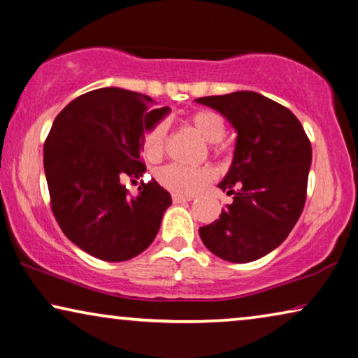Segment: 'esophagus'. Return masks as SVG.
Instances as JSON below:
<instances>
[{
    "mask_svg": "<svg viewBox=\"0 0 358 358\" xmlns=\"http://www.w3.org/2000/svg\"><path fill=\"white\" fill-rule=\"evenodd\" d=\"M190 195H180V194H173V201L174 203H182V201H190Z\"/></svg>",
    "mask_w": 358,
    "mask_h": 358,
    "instance_id": "esophagus-1",
    "label": "esophagus"
}]
</instances>
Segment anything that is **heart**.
Returning a JSON list of instances; mask_svg holds the SVG:
<instances>
[{"label":"heart","mask_w":358,"mask_h":358,"mask_svg":"<svg viewBox=\"0 0 358 358\" xmlns=\"http://www.w3.org/2000/svg\"><path fill=\"white\" fill-rule=\"evenodd\" d=\"M187 124L208 143H217L222 141L226 134V124L216 111L200 110L192 113ZM164 141H166V127L158 124L143 138V155L150 162H157L164 152ZM215 179V171L203 168H185L178 164H169L159 169L158 180L164 187L182 195H194L205 187L210 180Z\"/></svg>","instance_id":"obj_1"}]
</instances>
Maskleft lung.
Segmentation results:
<instances>
[{
  "mask_svg": "<svg viewBox=\"0 0 358 358\" xmlns=\"http://www.w3.org/2000/svg\"><path fill=\"white\" fill-rule=\"evenodd\" d=\"M196 103L224 116L237 134L234 157L217 184L234 195L220 220L200 227L216 257L248 263L286 241L307 196L312 145L297 117L255 92L201 96Z\"/></svg>",
  "mask_w": 358,
  "mask_h": 358,
  "instance_id": "obj_1",
  "label": "left lung"
}]
</instances>
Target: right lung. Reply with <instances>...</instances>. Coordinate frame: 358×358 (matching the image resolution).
Here are the masks:
<instances>
[{
  "label": "right lung",
  "instance_id": "obj_1",
  "mask_svg": "<svg viewBox=\"0 0 358 358\" xmlns=\"http://www.w3.org/2000/svg\"><path fill=\"white\" fill-rule=\"evenodd\" d=\"M142 93L106 87L72 100L43 147L51 210L67 239L92 257L126 262L155 241L173 203L157 180L131 196L121 179L142 178L145 134L169 115Z\"/></svg>",
  "mask_w": 358,
  "mask_h": 358
}]
</instances>
